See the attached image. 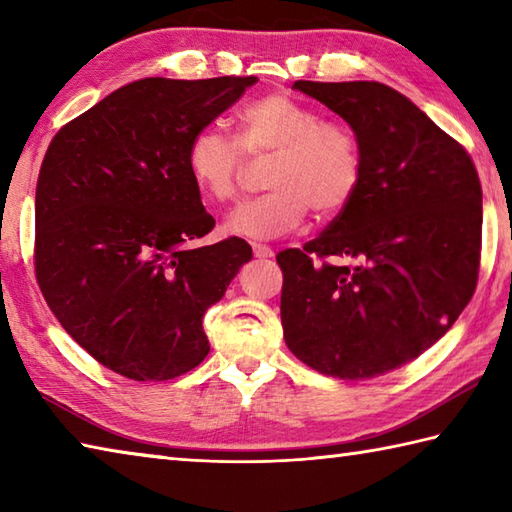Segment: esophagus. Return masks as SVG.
<instances>
[{
	"mask_svg": "<svg viewBox=\"0 0 512 512\" xmlns=\"http://www.w3.org/2000/svg\"><path fill=\"white\" fill-rule=\"evenodd\" d=\"M253 253H255V257H259V259L275 257V250L270 248V246H266V244H253Z\"/></svg>",
	"mask_w": 512,
	"mask_h": 512,
	"instance_id": "34e87169",
	"label": "esophagus"
}]
</instances>
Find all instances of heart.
<instances>
[{"label":"heart","mask_w":512,"mask_h":512,"mask_svg":"<svg viewBox=\"0 0 512 512\" xmlns=\"http://www.w3.org/2000/svg\"><path fill=\"white\" fill-rule=\"evenodd\" d=\"M246 157H268V193L230 213L226 230L273 239L302 224L308 208L328 219L353 202L364 179V148L355 128L322 119L319 110L286 93H270L235 113V139L199 128L186 144V173L210 202L237 195Z\"/></svg>","instance_id":"b5f03b06"}]
</instances>
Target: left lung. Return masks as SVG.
Returning <instances> with one entry per match:
<instances>
[{
    "instance_id": "8db88e82",
    "label": "left lung",
    "mask_w": 512,
    "mask_h": 512,
    "mask_svg": "<svg viewBox=\"0 0 512 512\" xmlns=\"http://www.w3.org/2000/svg\"><path fill=\"white\" fill-rule=\"evenodd\" d=\"M293 88L355 128L364 179L322 235L277 255L286 346L322 375H386L444 337L473 297L482 184L466 148L390 86ZM346 256L360 264L332 262Z\"/></svg>"
}]
</instances>
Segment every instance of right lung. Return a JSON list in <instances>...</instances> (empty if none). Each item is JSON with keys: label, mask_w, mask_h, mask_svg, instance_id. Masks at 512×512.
<instances>
[{"label": "right lung", "mask_w": 512, "mask_h": 512, "mask_svg": "<svg viewBox=\"0 0 512 512\" xmlns=\"http://www.w3.org/2000/svg\"><path fill=\"white\" fill-rule=\"evenodd\" d=\"M257 77H146L50 142L35 193V277L66 333L135 382L208 355L202 319L253 257L239 237L195 246L215 219L186 173V144Z\"/></svg>", "instance_id": "add662e5"}]
</instances>
